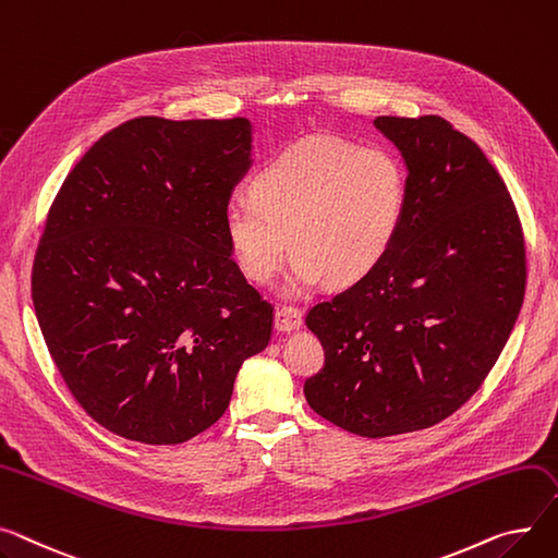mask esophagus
I'll return each instance as SVG.
<instances>
[{"instance_id":"esophagus-1","label":"esophagus","mask_w":558,"mask_h":558,"mask_svg":"<svg viewBox=\"0 0 558 558\" xmlns=\"http://www.w3.org/2000/svg\"><path fill=\"white\" fill-rule=\"evenodd\" d=\"M274 327L282 333H289V331H295L303 327V314L301 310L295 307H280L274 316Z\"/></svg>"}]
</instances>
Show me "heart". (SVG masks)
<instances>
[{
	"instance_id": "heart-1",
	"label": "heart",
	"mask_w": 558,
	"mask_h": 558,
	"mask_svg": "<svg viewBox=\"0 0 558 558\" xmlns=\"http://www.w3.org/2000/svg\"><path fill=\"white\" fill-rule=\"evenodd\" d=\"M408 179L384 147L314 138L289 147L251 183L253 199L225 208V229L244 276L269 282L295 255L289 293L325 276L350 284L390 251L405 208Z\"/></svg>"
}]
</instances>
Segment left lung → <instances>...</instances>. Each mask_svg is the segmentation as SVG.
Masks as SVG:
<instances>
[{"label":"left lung","instance_id":"8db88e82","mask_svg":"<svg viewBox=\"0 0 558 558\" xmlns=\"http://www.w3.org/2000/svg\"><path fill=\"white\" fill-rule=\"evenodd\" d=\"M408 168L381 263L307 312L325 365L305 381L323 420L361 437L453 415L487 379L525 299V238L480 147L441 117H377Z\"/></svg>","mask_w":558,"mask_h":558}]
</instances>
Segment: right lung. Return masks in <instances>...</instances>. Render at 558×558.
Segmentation results:
<instances>
[{
  "instance_id": "right-lung-1",
  "label": "right lung",
  "mask_w": 558,
  "mask_h": 558,
  "mask_svg": "<svg viewBox=\"0 0 558 558\" xmlns=\"http://www.w3.org/2000/svg\"><path fill=\"white\" fill-rule=\"evenodd\" d=\"M251 166V123L138 117L66 174L31 293L69 392L102 428L179 444L229 408L274 305L246 282L225 208Z\"/></svg>"
}]
</instances>
